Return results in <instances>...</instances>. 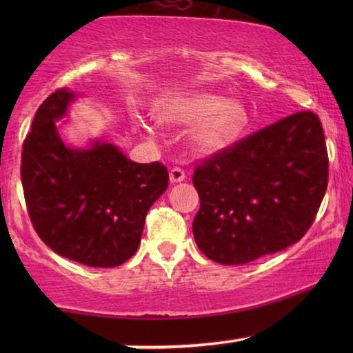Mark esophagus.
I'll list each match as a JSON object with an SVG mask.
<instances>
[{
	"mask_svg": "<svg viewBox=\"0 0 353 353\" xmlns=\"http://www.w3.org/2000/svg\"><path fill=\"white\" fill-rule=\"evenodd\" d=\"M185 176H186L185 172H183V168H180V167H173L170 170V183H173V185L185 180Z\"/></svg>",
	"mask_w": 353,
	"mask_h": 353,
	"instance_id": "1",
	"label": "esophagus"
}]
</instances>
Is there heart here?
<instances>
[{
	"label": "heart",
	"instance_id": "b5f03b06",
	"mask_svg": "<svg viewBox=\"0 0 353 353\" xmlns=\"http://www.w3.org/2000/svg\"><path fill=\"white\" fill-rule=\"evenodd\" d=\"M152 119L163 127L192 125L186 137L196 156H214L238 143L249 127V110L238 99L207 91H185L159 98Z\"/></svg>",
	"mask_w": 353,
	"mask_h": 353
}]
</instances>
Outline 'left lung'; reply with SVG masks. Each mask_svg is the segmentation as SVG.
Segmentation results:
<instances>
[{"label": "left lung", "mask_w": 353, "mask_h": 353, "mask_svg": "<svg viewBox=\"0 0 353 353\" xmlns=\"http://www.w3.org/2000/svg\"><path fill=\"white\" fill-rule=\"evenodd\" d=\"M325 133L316 114L297 112L196 167L197 248L221 265H243L296 244L327 188Z\"/></svg>", "instance_id": "1"}]
</instances>
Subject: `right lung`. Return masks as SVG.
Wrapping results in <instances>:
<instances>
[{
    "instance_id": "1",
    "label": "right lung",
    "mask_w": 353,
    "mask_h": 353,
    "mask_svg": "<svg viewBox=\"0 0 353 353\" xmlns=\"http://www.w3.org/2000/svg\"><path fill=\"white\" fill-rule=\"evenodd\" d=\"M77 98L61 88L38 108L22 146V188L32 225L51 250L88 267L134 255L151 205L168 186L161 162L137 163L117 146L72 148L56 122Z\"/></svg>"
}]
</instances>
